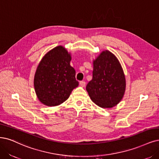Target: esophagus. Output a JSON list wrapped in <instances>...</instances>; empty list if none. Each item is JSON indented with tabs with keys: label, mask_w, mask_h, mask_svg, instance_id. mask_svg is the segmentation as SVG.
Segmentation results:
<instances>
[{
	"label": "esophagus",
	"mask_w": 159,
	"mask_h": 159,
	"mask_svg": "<svg viewBox=\"0 0 159 159\" xmlns=\"http://www.w3.org/2000/svg\"><path fill=\"white\" fill-rule=\"evenodd\" d=\"M80 85L81 87H84L85 86V82L84 81H81L80 82Z\"/></svg>",
	"instance_id": "esophagus-1"
}]
</instances>
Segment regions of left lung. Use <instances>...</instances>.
<instances>
[{"mask_svg": "<svg viewBox=\"0 0 159 159\" xmlns=\"http://www.w3.org/2000/svg\"><path fill=\"white\" fill-rule=\"evenodd\" d=\"M93 78L86 90L91 101L102 108L117 105L124 95L125 74L118 59L109 51H103L93 61Z\"/></svg>", "mask_w": 159, "mask_h": 159, "instance_id": "8db88e82", "label": "left lung"}]
</instances>
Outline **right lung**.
Returning a JSON list of instances; mask_svg holds the SVG:
<instances>
[{"label":"right lung","instance_id":"right-lung-1","mask_svg":"<svg viewBox=\"0 0 159 159\" xmlns=\"http://www.w3.org/2000/svg\"><path fill=\"white\" fill-rule=\"evenodd\" d=\"M70 52L57 46L45 54L37 68L34 87L39 101L48 107L61 105L79 85L75 71L70 66Z\"/></svg>","mask_w":159,"mask_h":159}]
</instances>
